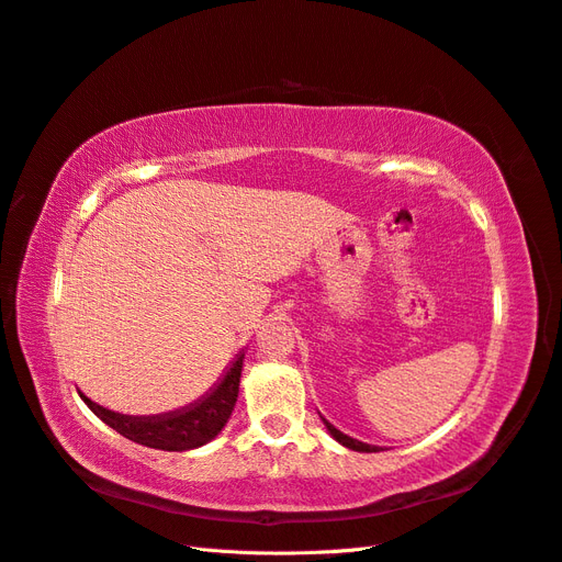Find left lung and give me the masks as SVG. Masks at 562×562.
Returning a JSON list of instances; mask_svg holds the SVG:
<instances>
[{
  "label": "left lung",
  "mask_w": 562,
  "mask_h": 562,
  "mask_svg": "<svg viewBox=\"0 0 562 562\" xmlns=\"http://www.w3.org/2000/svg\"><path fill=\"white\" fill-rule=\"evenodd\" d=\"M319 414V412H317ZM319 419H323V424H325V428L329 430V436L339 442V445H344V447H348V450H352V452H381V447H376V445H367V442H360V440H356V438H350V436H346V432H341L339 428L336 426H331L323 414H319Z\"/></svg>",
  "instance_id": "left-lung-1"
}]
</instances>
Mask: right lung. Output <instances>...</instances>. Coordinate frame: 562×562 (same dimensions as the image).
Instances as JSON below:
<instances>
[{"mask_svg": "<svg viewBox=\"0 0 562 562\" xmlns=\"http://www.w3.org/2000/svg\"><path fill=\"white\" fill-rule=\"evenodd\" d=\"M243 364L245 350H239L228 370L214 383V389L198 397L195 403L153 416H132L112 412L108 407H101L99 403H93V400L87 397L82 391L77 393L85 400V405L99 416L103 424L115 428L120 436L130 438L138 445L153 447V450L188 452L212 442L221 432V428L228 424L237 403Z\"/></svg>", "mask_w": 562, "mask_h": 562, "instance_id": "add662e5", "label": "right lung"}]
</instances>
